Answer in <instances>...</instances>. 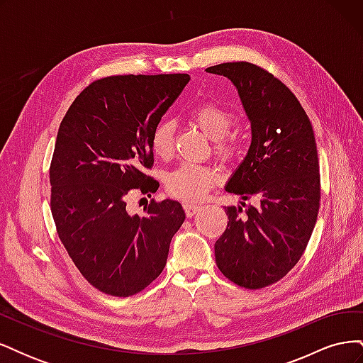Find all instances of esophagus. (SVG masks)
<instances>
[{"instance_id":"1","label":"esophagus","mask_w":363,"mask_h":363,"mask_svg":"<svg viewBox=\"0 0 363 363\" xmlns=\"http://www.w3.org/2000/svg\"><path fill=\"white\" fill-rule=\"evenodd\" d=\"M183 208H184V212H186V216L188 218H192L194 215H196V212L200 211V206H196V204H191V203H184L183 204Z\"/></svg>"}]
</instances>
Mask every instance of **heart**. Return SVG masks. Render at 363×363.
<instances>
[{
	"label": "heart",
	"mask_w": 363,
	"mask_h": 363,
	"mask_svg": "<svg viewBox=\"0 0 363 363\" xmlns=\"http://www.w3.org/2000/svg\"><path fill=\"white\" fill-rule=\"evenodd\" d=\"M196 125L213 140L216 156L225 162H232L240 152V139L236 133H230L233 125L232 111L219 101L211 100L200 104L192 113ZM175 125L169 119H162L152 127L150 147L155 156L168 159L172 155ZM218 183V174L208 167L195 163H183L164 177V186L169 195L184 201H196Z\"/></svg>",
	"instance_id": "1"
}]
</instances>
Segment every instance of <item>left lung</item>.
Masks as SVG:
<instances>
[{
    "instance_id": "8db88e82",
    "label": "left lung",
    "mask_w": 363,
    "mask_h": 363,
    "mask_svg": "<svg viewBox=\"0 0 363 363\" xmlns=\"http://www.w3.org/2000/svg\"><path fill=\"white\" fill-rule=\"evenodd\" d=\"M206 71L236 86L252 135L225 191L256 206L225 207L216 265L238 286L262 289L298 263L316 224L321 180L313 128L289 87L257 65L230 62Z\"/></svg>"
}]
</instances>
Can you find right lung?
Segmentation results:
<instances>
[{
    "label": "right lung",
    "mask_w": 363,
    "mask_h": 363,
    "mask_svg": "<svg viewBox=\"0 0 363 363\" xmlns=\"http://www.w3.org/2000/svg\"><path fill=\"white\" fill-rule=\"evenodd\" d=\"M188 74L112 75L95 80L62 119L50 167L51 213L74 265L94 288L130 296L167 265L184 221L179 201L151 200L127 212L130 191L156 192L145 169L150 135L188 84Z\"/></svg>",
    "instance_id": "obj_1"
}]
</instances>
